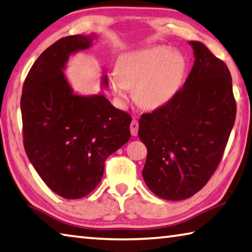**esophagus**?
I'll use <instances>...</instances> for the list:
<instances>
[{
    "label": "esophagus",
    "mask_w": 252,
    "mask_h": 252,
    "mask_svg": "<svg viewBox=\"0 0 252 252\" xmlns=\"http://www.w3.org/2000/svg\"><path fill=\"white\" fill-rule=\"evenodd\" d=\"M130 130H131V134L135 136L138 134V131H139V123L136 120H132L131 122V126H130Z\"/></svg>",
    "instance_id": "34e87169"
}]
</instances>
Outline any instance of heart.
Returning a JSON list of instances; mask_svg holds the SVG:
<instances>
[{
  "mask_svg": "<svg viewBox=\"0 0 252 252\" xmlns=\"http://www.w3.org/2000/svg\"><path fill=\"white\" fill-rule=\"evenodd\" d=\"M185 68V58L180 52L151 46L121 55L108 82L119 101H125L127 91L133 88L136 103L157 109L165 106L180 91Z\"/></svg>",
  "mask_w": 252,
  "mask_h": 252,
  "instance_id": "obj_1",
  "label": "heart"
}]
</instances>
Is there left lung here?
Wrapping results in <instances>:
<instances>
[{
    "instance_id": "obj_1",
    "label": "left lung",
    "mask_w": 252,
    "mask_h": 252,
    "mask_svg": "<svg viewBox=\"0 0 252 252\" xmlns=\"http://www.w3.org/2000/svg\"><path fill=\"white\" fill-rule=\"evenodd\" d=\"M189 44L195 61L183 89L139 120L138 135L148 149L142 175L151 191L167 200L186 199L206 185L236 119L226 63L203 43Z\"/></svg>"
}]
</instances>
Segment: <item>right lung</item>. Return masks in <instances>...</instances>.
I'll use <instances>...</instances> for the list:
<instances>
[{
  "label": "right lung",
  "instance_id": "obj_1",
  "mask_svg": "<svg viewBox=\"0 0 252 252\" xmlns=\"http://www.w3.org/2000/svg\"><path fill=\"white\" fill-rule=\"evenodd\" d=\"M97 34L67 36L49 46L27 75L21 98L27 158L50 189L85 197L100 183L104 161L131 138L129 114L103 94H79L65 76L69 58L93 46ZM101 85L108 88V77Z\"/></svg>",
  "mask_w": 252,
  "mask_h": 252
}]
</instances>
